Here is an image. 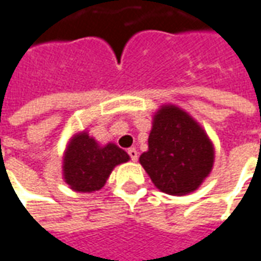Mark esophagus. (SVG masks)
Returning a JSON list of instances; mask_svg holds the SVG:
<instances>
[{"instance_id": "34e87169", "label": "esophagus", "mask_w": 261, "mask_h": 261, "mask_svg": "<svg viewBox=\"0 0 261 261\" xmlns=\"http://www.w3.org/2000/svg\"><path fill=\"white\" fill-rule=\"evenodd\" d=\"M128 154H129V157H130V160H132V161H138V150H136V149H129Z\"/></svg>"}]
</instances>
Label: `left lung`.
<instances>
[{"instance_id": "left-lung-1", "label": "left lung", "mask_w": 261, "mask_h": 261, "mask_svg": "<svg viewBox=\"0 0 261 261\" xmlns=\"http://www.w3.org/2000/svg\"><path fill=\"white\" fill-rule=\"evenodd\" d=\"M139 161L160 191L188 195L211 172L214 147L188 112L176 106H163L153 118L149 150Z\"/></svg>"}]
</instances>
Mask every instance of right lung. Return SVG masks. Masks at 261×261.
I'll list each match as a JSON object with an SVG mask.
<instances>
[{
  "label": "right lung",
  "mask_w": 261,
  "mask_h": 261,
  "mask_svg": "<svg viewBox=\"0 0 261 261\" xmlns=\"http://www.w3.org/2000/svg\"><path fill=\"white\" fill-rule=\"evenodd\" d=\"M129 155L117 144L100 146L87 132L70 139L65 150L62 171L64 179L76 192L100 191L118 164L126 163Z\"/></svg>",
  "instance_id": "obj_1"
}]
</instances>
